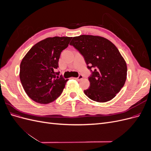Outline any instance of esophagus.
Wrapping results in <instances>:
<instances>
[{"label": "esophagus", "mask_w": 151, "mask_h": 151, "mask_svg": "<svg viewBox=\"0 0 151 151\" xmlns=\"http://www.w3.org/2000/svg\"><path fill=\"white\" fill-rule=\"evenodd\" d=\"M74 79H76V80H77V81H80V80L83 79V76L80 75L78 77H76V78H74Z\"/></svg>", "instance_id": "esophagus-1"}]
</instances>
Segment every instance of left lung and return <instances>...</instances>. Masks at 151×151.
<instances>
[{"mask_svg":"<svg viewBox=\"0 0 151 151\" xmlns=\"http://www.w3.org/2000/svg\"><path fill=\"white\" fill-rule=\"evenodd\" d=\"M72 45L84 58L88 68L94 70L89 77V88L84 94L99 103L110 101L124 86L127 67L119 50L102 36L83 35L73 37Z\"/></svg>","mask_w":151,"mask_h":151,"instance_id":"obj_1","label":"left lung"}]
</instances>
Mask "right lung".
Wrapping results in <instances>:
<instances>
[{
    "label": "right lung",
    "mask_w": 151,
    "mask_h": 151,
    "mask_svg": "<svg viewBox=\"0 0 151 151\" xmlns=\"http://www.w3.org/2000/svg\"><path fill=\"white\" fill-rule=\"evenodd\" d=\"M72 37L54 36L40 41L22 58L19 77L27 95L34 101L48 104L62 94L68 79L56 72L63 50Z\"/></svg>",
    "instance_id": "1"
}]
</instances>
